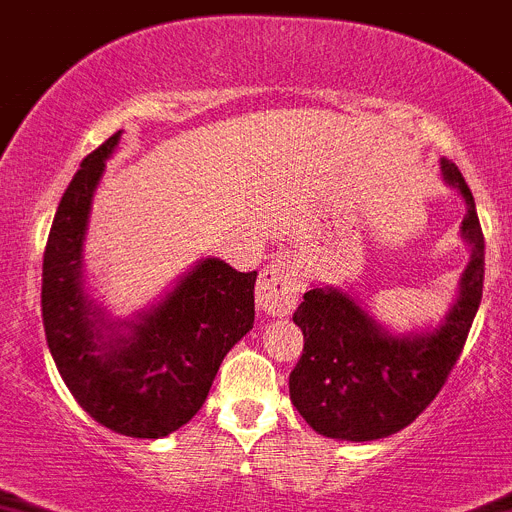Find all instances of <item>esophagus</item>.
Listing matches in <instances>:
<instances>
[{
    "label": "esophagus",
    "instance_id": "1",
    "mask_svg": "<svg viewBox=\"0 0 512 512\" xmlns=\"http://www.w3.org/2000/svg\"><path fill=\"white\" fill-rule=\"evenodd\" d=\"M301 296V278L290 260L278 257L262 270L260 283H257V306L273 316H285L296 308Z\"/></svg>",
    "mask_w": 512,
    "mask_h": 512
}]
</instances>
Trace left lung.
Segmentation results:
<instances>
[{"label": "left lung", "mask_w": 512, "mask_h": 512, "mask_svg": "<svg viewBox=\"0 0 512 512\" xmlns=\"http://www.w3.org/2000/svg\"><path fill=\"white\" fill-rule=\"evenodd\" d=\"M441 173L467 201L462 234L472 245V260L457 303L439 329L393 336L347 293L331 288L303 293L293 313L303 331V354L290 372V400L308 426L329 439L375 441L411 426L444 388L462 354L482 301L485 237L457 165L441 158Z\"/></svg>", "instance_id": "left-lung-1"}]
</instances>
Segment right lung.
I'll return each mask as SVG.
<instances>
[{
  "label": "right lung",
  "mask_w": 512,
  "mask_h": 512,
  "mask_svg": "<svg viewBox=\"0 0 512 512\" xmlns=\"http://www.w3.org/2000/svg\"><path fill=\"white\" fill-rule=\"evenodd\" d=\"M119 135L86 155L55 211L43 255V326L63 382L96 423L160 439L199 413L222 359L255 324L257 273L206 257L130 334L101 342V319L81 290V242Z\"/></svg>",
  "instance_id": "add662e5"
}]
</instances>
